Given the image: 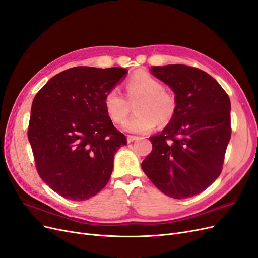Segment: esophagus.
<instances>
[{"label":"esophagus","instance_id":"obj_1","mask_svg":"<svg viewBox=\"0 0 258 258\" xmlns=\"http://www.w3.org/2000/svg\"><path fill=\"white\" fill-rule=\"evenodd\" d=\"M139 138L138 137H135V136H128L127 137V141H128V143H132L133 141H136V140H138Z\"/></svg>","mask_w":258,"mask_h":258}]
</instances>
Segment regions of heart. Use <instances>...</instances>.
<instances>
[{
    "label": "heart",
    "instance_id": "1",
    "mask_svg": "<svg viewBox=\"0 0 258 258\" xmlns=\"http://www.w3.org/2000/svg\"><path fill=\"white\" fill-rule=\"evenodd\" d=\"M130 100L140 98L135 106L136 114L125 123L123 129L130 133H145L159 125H167L178 110L176 95L164 90L161 82L147 72L140 71L126 82ZM104 107L113 122L121 123L127 118L130 105L116 88L110 89L104 97Z\"/></svg>",
    "mask_w": 258,
    "mask_h": 258
}]
</instances>
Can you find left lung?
Here are the masks:
<instances>
[{
    "mask_svg": "<svg viewBox=\"0 0 258 258\" xmlns=\"http://www.w3.org/2000/svg\"><path fill=\"white\" fill-rule=\"evenodd\" d=\"M178 100L176 115L158 136L142 163L149 180L165 195L185 199L219 177L231 139V101L207 72L184 64L152 67Z\"/></svg>",
    "mask_w": 258,
    "mask_h": 258,
    "instance_id": "1",
    "label": "left lung"
}]
</instances>
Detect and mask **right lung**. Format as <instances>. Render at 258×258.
<instances>
[{"label": "right lung", "mask_w": 258, "mask_h": 258, "mask_svg": "<svg viewBox=\"0 0 258 258\" xmlns=\"http://www.w3.org/2000/svg\"><path fill=\"white\" fill-rule=\"evenodd\" d=\"M126 69L75 67L50 78L36 94L28 125L40 178L55 192L84 201L104 188L114 154L127 139L104 107Z\"/></svg>", "instance_id": "obj_1"}]
</instances>
